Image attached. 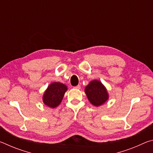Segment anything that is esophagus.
I'll use <instances>...</instances> for the list:
<instances>
[{"mask_svg": "<svg viewBox=\"0 0 153 153\" xmlns=\"http://www.w3.org/2000/svg\"><path fill=\"white\" fill-rule=\"evenodd\" d=\"M74 88H76V89H80V88H81V86H79V85H77V86H75L74 87Z\"/></svg>", "mask_w": 153, "mask_h": 153, "instance_id": "1", "label": "esophagus"}]
</instances>
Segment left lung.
<instances>
[{
	"label": "left lung",
	"instance_id": "1",
	"mask_svg": "<svg viewBox=\"0 0 153 153\" xmlns=\"http://www.w3.org/2000/svg\"><path fill=\"white\" fill-rule=\"evenodd\" d=\"M90 102L95 107H100L107 101L109 95L106 87L98 79H93L84 89Z\"/></svg>",
	"mask_w": 153,
	"mask_h": 153
}]
</instances>
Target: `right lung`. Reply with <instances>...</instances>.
<instances>
[{
  "label": "right lung",
  "mask_w": 153,
  "mask_h": 153,
  "mask_svg": "<svg viewBox=\"0 0 153 153\" xmlns=\"http://www.w3.org/2000/svg\"><path fill=\"white\" fill-rule=\"evenodd\" d=\"M67 90V86L63 83H51L43 94V103L49 108H56L61 104Z\"/></svg>",
  "instance_id": "right-lung-1"
}]
</instances>
